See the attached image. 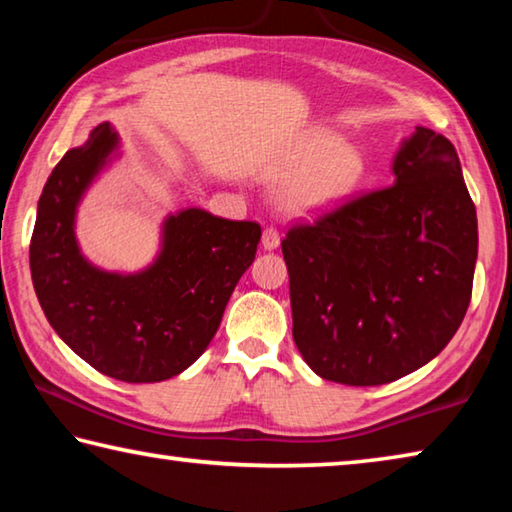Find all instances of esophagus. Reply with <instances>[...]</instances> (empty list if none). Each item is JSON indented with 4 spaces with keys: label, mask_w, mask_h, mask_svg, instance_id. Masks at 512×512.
I'll return each instance as SVG.
<instances>
[{
    "label": "esophagus",
    "mask_w": 512,
    "mask_h": 512,
    "mask_svg": "<svg viewBox=\"0 0 512 512\" xmlns=\"http://www.w3.org/2000/svg\"><path fill=\"white\" fill-rule=\"evenodd\" d=\"M262 246L266 250H275L277 246H280V232H277L275 228H266L262 235Z\"/></svg>",
    "instance_id": "obj_1"
}]
</instances>
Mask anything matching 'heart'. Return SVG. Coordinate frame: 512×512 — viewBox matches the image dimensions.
I'll return each mask as SVG.
<instances>
[{"instance_id": "heart-1", "label": "heart", "mask_w": 512, "mask_h": 512, "mask_svg": "<svg viewBox=\"0 0 512 512\" xmlns=\"http://www.w3.org/2000/svg\"><path fill=\"white\" fill-rule=\"evenodd\" d=\"M266 178L282 183V203L300 216H318L341 207L366 178V160L352 144L318 128L266 164Z\"/></svg>"}]
</instances>
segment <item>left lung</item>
I'll list each match as a JSON object with an SVG mask.
<instances>
[{"mask_svg":"<svg viewBox=\"0 0 512 512\" xmlns=\"http://www.w3.org/2000/svg\"><path fill=\"white\" fill-rule=\"evenodd\" d=\"M479 230L454 144L415 128L393 185L282 241L293 341L318 377L379 386L422 368L470 307Z\"/></svg>","mask_w":512,"mask_h":512,"instance_id":"obj_1","label":"left lung"}]
</instances>
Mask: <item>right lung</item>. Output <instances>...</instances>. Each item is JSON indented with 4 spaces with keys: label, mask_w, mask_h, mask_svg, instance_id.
I'll use <instances>...</instances> for the list:
<instances>
[{
    "label": "right lung",
    "mask_w": 512,
    "mask_h": 512,
    "mask_svg": "<svg viewBox=\"0 0 512 512\" xmlns=\"http://www.w3.org/2000/svg\"><path fill=\"white\" fill-rule=\"evenodd\" d=\"M117 146L103 121L51 171L31 237V277L49 325L83 361L112 379L151 384L180 375L210 345L262 228L189 207L167 216L160 253L144 271L92 266L74 235L76 207Z\"/></svg>",
    "instance_id": "obj_1"
}]
</instances>
